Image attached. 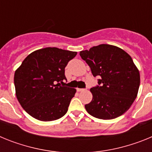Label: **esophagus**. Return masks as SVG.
<instances>
[{
  "mask_svg": "<svg viewBox=\"0 0 152 152\" xmlns=\"http://www.w3.org/2000/svg\"><path fill=\"white\" fill-rule=\"evenodd\" d=\"M77 91H78V92H80V91H85V89H82V88H77Z\"/></svg>",
  "mask_w": 152,
  "mask_h": 152,
  "instance_id": "esophagus-1",
  "label": "esophagus"
}]
</instances>
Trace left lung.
<instances>
[{
    "label": "left lung",
    "mask_w": 152,
    "mask_h": 152,
    "mask_svg": "<svg viewBox=\"0 0 152 152\" xmlns=\"http://www.w3.org/2000/svg\"><path fill=\"white\" fill-rule=\"evenodd\" d=\"M93 75L100 77L92 88L91 103L85 105L94 117L112 119L128 110L136 98L140 84L139 71L131 56L117 46L108 44L80 52Z\"/></svg>",
    "instance_id": "obj_1"
}]
</instances>
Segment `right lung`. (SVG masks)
<instances>
[{
    "instance_id": "right-lung-1",
    "label": "right lung",
    "mask_w": 152,
    "mask_h": 152,
    "mask_svg": "<svg viewBox=\"0 0 152 152\" xmlns=\"http://www.w3.org/2000/svg\"><path fill=\"white\" fill-rule=\"evenodd\" d=\"M77 52L48 47L29 55L14 74L16 96L28 114L40 121H53L68 111L75 88L61 87L64 68Z\"/></svg>"
}]
</instances>
